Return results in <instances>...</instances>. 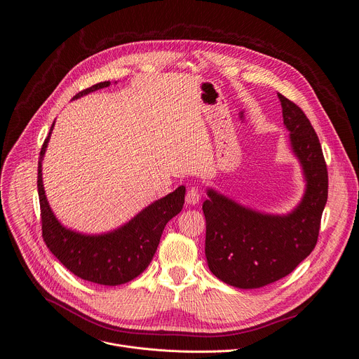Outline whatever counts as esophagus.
<instances>
[{"label":"esophagus","instance_id":"34e87169","mask_svg":"<svg viewBox=\"0 0 359 359\" xmlns=\"http://www.w3.org/2000/svg\"><path fill=\"white\" fill-rule=\"evenodd\" d=\"M201 201V193L196 187H190L186 193V202L187 205H198Z\"/></svg>","mask_w":359,"mask_h":359}]
</instances>
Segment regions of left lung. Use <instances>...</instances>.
Returning <instances> with one entry per match:
<instances>
[{"label":"left lung","instance_id":"1","mask_svg":"<svg viewBox=\"0 0 359 359\" xmlns=\"http://www.w3.org/2000/svg\"><path fill=\"white\" fill-rule=\"evenodd\" d=\"M292 151L301 163L306 189L287 215L260 213L208 189L205 253L210 272L227 285L256 289L295 269L313 250L328 201V170L315 130L305 113L278 94Z\"/></svg>","mask_w":359,"mask_h":359}]
</instances>
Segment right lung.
<instances>
[{"mask_svg":"<svg viewBox=\"0 0 359 359\" xmlns=\"http://www.w3.org/2000/svg\"><path fill=\"white\" fill-rule=\"evenodd\" d=\"M110 81L97 83L73 97L109 87ZM54 128L44 140L39 160L37 187L41 209L43 238L50 252L76 276L99 285L116 286L137 278L151 262L166 223L182 212L184 186L144 208L118 229L102 235H84L64 227L54 216L43 184V157Z\"/></svg>","mask_w":359,"mask_h":359,"instance_id":"right-lung-1","label":"right lung"}]
</instances>
